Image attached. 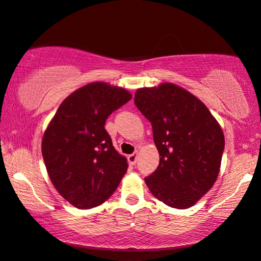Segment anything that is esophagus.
I'll list each match as a JSON object with an SVG mask.
<instances>
[{
    "instance_id": "1",
    "label": "esophagus",
    "mask_w": 261,
    "mask_h": 261,
    "mask_svg": "<svg viewBox=\"0 0 261 261\" xmlns=\"http://www.w3.org/2000/svg\"><path fill=\"white\" fill-rule=\"evenodd\" d=\"M137 159H138V152L137 151L127 156V161H128V163H130V165H136Z\"/></svg>"
}]
</instances>
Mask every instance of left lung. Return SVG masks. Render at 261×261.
<instances>
[{"mask_svg":"<svg viewBox=\"0 0 261 261\" xmlns=\"http://www.w3.org/2000/svg\"><path fill=\"white\" fill-rule=\"evenodd\" d=\"M135 105L151 123L160 154L156 171L144 179L166 205L187 209L214 186L224 151V135L199 99L181 87L162 83L137 89Z\"/></svg>","mask_w":261,"mask_h":261,"instance_id":"8db88e82","label":"left lung"}]
</instances>
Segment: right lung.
<instances>
[{
    "instance_id": "add662e5",
    "label": "right lung",
    "mask_w": 261,
    "mask_h": 261,
    "mask_svg": "<svg viewBox=\"0 0 261 261\" xmlns=\"http://www.w3.org/2000/svg\"><path fill=\"white\" fill-rule=\"evenodd\" d=\"M131 100L119 87L93 82L71 93L48 124L41 152L61 196L79 209L103 203L117 190L127 162L112 144L107 118Z\"/></svg>"
}]
</instances>
